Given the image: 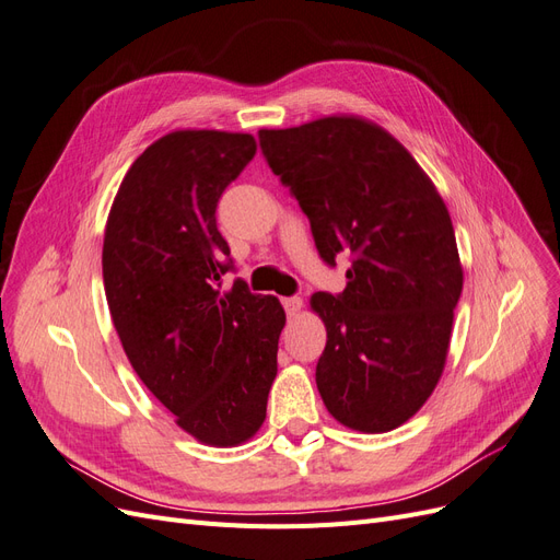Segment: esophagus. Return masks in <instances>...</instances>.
<instances>
[{"mask_svg":"<svg viewBox=\"0 0 560 560\" xmlns=\"http://www.w3.org/2000/svg\"><path fill=\"white\" fill-rule=\"evenodd\" d=\"M282 306H284L287 315H290V317H296V315L301 313L303 301H301V296H284V299H282Z\"/></svg>","mask_w":560,"mask_h":560,"instance_id":"obj_1","label":"esophagus"}]
</instances>
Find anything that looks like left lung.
Returning a JSON list of instances; mask_svg holds the SVG:
<instances>
[{
  "instance_id": "left-lung-1",
  "label": "left lung",
  "mask_w": 560,
  "mask_h": 560,
  "mask_svg": "<svg viewBox=\"0 0 560 560\" xmlns=\"http://www.w3.org/2000/svg\"><path fill=\"white\" fill-rule=\"evenodd\" d=\"M259 144L306 212L319 257L352 259L341 294L311 299L327 327L322 401L350 430H395L442 378L463 292L444 200L409 151L360 116L264 128Z\"/></svg>"
}]
</instances>
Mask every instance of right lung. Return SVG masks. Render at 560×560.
I'll list each match as a JSON object with an SVG mask.
<instances>
[{
	"label": "right lung",
	"mask_w": 560,
	"mask_h": 560,
	"mask_svg": "<svg viewBox=\"0 0 560 560\" xmlns=\"http://www.w3.org/2000/svg\"><path fill=\"white\" fill-rule=\"evenodd\" d=\"M254 154L247 132H167L130 165L105 229V294L135 374L208 446L259 432L278 374L280 301L243 280L222 292L217 202Z\"/></svg>",
	"instance_id": "1"
}]
</instances>
